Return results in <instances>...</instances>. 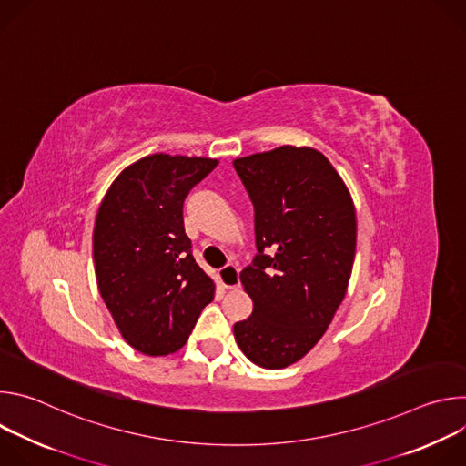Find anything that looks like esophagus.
Masks as SVG:
<instances>
[{
  "label": "esophagus",
  "mask_w": 466,
  "mask_h": 466,
  "mask_svg": "<svg viewBox=\"0 0 466 466\" xmlns=\"http://www.w3.org/2000/svg\"><path fill=\"white\" fill-rule=\"evenodd\" d=\"M219 282L227 289H234L239 286V269L236 268V265L228 263V265H225V268L219 269Z\"/></svg>",
  "instance_id": "obj_1"
}]
</instances>
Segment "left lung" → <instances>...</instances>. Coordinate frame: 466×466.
I'll list each match as a JSON object with an SVG mask.
<instances>
[{"label":"left lung","mask_w":466,"mask_h":466,"mask_svg":"<svg viewBox=\"0 0 466 466\" xmlns=\"http://www.w3.org/2000/svg\"><path fill=\"white\" fill-rule=\"evenodd\" d=\"M254 207L256 254L239 280L252 299L234 324L241 352L284 369L322 338L345 299L356 256L350 193L315 149L284 146L234 160Z\"/></svg>","instance_id":"1"}]
</instances>
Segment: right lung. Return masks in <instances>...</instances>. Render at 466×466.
<instances>
[{"label": "right lung", "mask_w": 466, "mask_h": 466, "mask_svg": "<svg viewBox=\"0 0 466 466\" xmlns=\"http://www.w3.org/2000/svg\"><path fill=\"white\" fill-rule=\"evenodd\" d=\"M218 166L212 158L151 155L108 187L94 227L99 293L125 341L147 356L182 349L214 282L191 254L184 201Z\"/></svg>", "instance_id": "1"}]
</instances>
